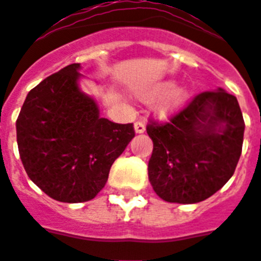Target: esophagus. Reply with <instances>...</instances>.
<instances>
[{
    "label": "esophagus",
    "instance_id": "1",
    "mask_svg": "<svg viewBox=\"0 0 261 261\" xmlns=\"http://www.w3.org/2000/svg\"><path fill=\"white\" fill-rule=\"evenodd\" d=\"M134 130L137 134H143L145 133V124L142 122H137L134 124Z\"/></svg>",
    "mask_w": 261,
    "mask_h": 261
}]
</instances>
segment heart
I'll use <instances>...</instances> for the list:
<instances>
[{
	"mask_svg": "<svg viewBox=\"0 0 261 261\" xmlns=\"http://www.w3.org/2000/svg\"><path fill=\"white\" fill-rule=\"evenodd\" d=\"M145 100L160 97L153 107L154 115L160 120H168L186 107L190 92L186 85H176L174 81H163L154 84L141 93Z\"/></svg>",
	"mask_w": 261,
	"mask_h": 261,
	"instance_id": "obj_1",
	"label": "heart"
}]
</instances>
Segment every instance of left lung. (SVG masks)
<instances>
[{
  "label": "left lung",
  "instance_id": "left-lung-1",
  "mask_svg": "<svg viewBox=\"0 0 261 261\" xmlns=\"http://www.w3.org/2000/svg\"><path fill=\"white\" fill-rule=\"evenodd\" d=\"M239 101L222 88L198 94L165 124H147L153 141L149 181L165 202L192 204L233 176L244 141Z\"/></svg>",
  "mask_w": 261,
  "mask_h": 261
}]
</instances>
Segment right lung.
<instances>
[{
	"label": "right lung",
	"instance_id": "right-lung-1",
	"mask_svg": "<svg viewBox=\"0 0 261 261\" xmlns=\"http://www.w3.org/2000/svg\"><path fill=\"white\" fill-rule=\"evenodd\" d=\"M80 63H71L30 90L16 122L28 177L65 203L93 199L135 137L133 123L118 124L100 116L96 100L80 88Z\"/></svg>",
	"mask_w": 261,
	"mask_h": 261
}]
</instances>
